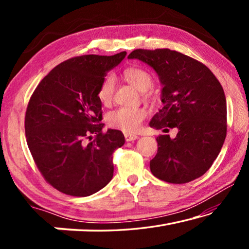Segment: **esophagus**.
I'll return each instance as SVG.
<instances>
[{
    "label": "esophagus",
    "instance_id": "34e87169",
    "mask_svg": "<svg viewBox=\"0 0 249 249\" xmlns=\"http://www.w3.org/2000/svg\"><path fill=\"white\" fill-rule=\"evenodd\" d=\"M124 136H125L126 142H133V141H136L138 138L137 135H133V134H128V133H126Z\"/></svg>",
    "mask_w": 249,
    "mask_h": 249
}]
</instances>
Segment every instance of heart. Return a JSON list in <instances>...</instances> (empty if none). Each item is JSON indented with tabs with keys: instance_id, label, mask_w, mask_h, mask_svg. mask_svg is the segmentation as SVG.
<instances>
[{
	"instance_id": "1",
	"label": "heart",
	"mask_w": 249,
	"mask_h": 249,
	"mask_svg": "<svg viewBox=\"0 0 249 249\" xmlns=\"http://www.w3.org/2000/svg\"><path fill=\"white\" fill-rule=\"evenodd\" d=\"M127 81L136 88L137 90L146 92L153 87L154 79L149 72L142 68H129L125 71ZM115 89V77L113 74L107 75L103 80L99 90V99L103 104L111 102ZM144 109L136 107H120L115 111L109 112L107 117V124L113 128L120 129L125 133H135L145 119Z\"/></svg>"
}]
</instances>
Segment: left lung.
<instances>
[{
	"label": "left lung",
	"mask_w": 249,
	"mask_h": 249,
	"mask_svg": "<svg viewBox=\"0 0 249 249\" xmlns=\"http://www.w3.org/2000/svg\"><path fill=\"white\" fill-rule=\"evenodd\" d=\"M137 59L155 70L161 83L162 107L149 122L155 129L178 130L157 137L150 170L170 183H187L203 176L220 154L226 137L224 90L208 67L170 49H136Z\"/></svg>",
	"instance_id": "left-lung-1"
}]
</instances>
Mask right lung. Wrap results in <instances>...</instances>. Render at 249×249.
<instances>
[{
	"label": "right lung",
	"mask_w": 249,
	"mask_h": 249,
	"mask_svg": "<svg viewBox=\"0 0 249 249\" xmlns=\"http://www.w3.org/2000/svg\"><path fill=\"white\" fill-rule=\"evenodd\" d=\"M126 52L68 59L41 80L25 116L27 145L41 175L58 191L89 196L113 178L112 154L124 145L117 129L103 133L99 90ZM95 140L85 142L87 138Z\"/></svg>",
	"instance_id": "1"
}]
</instances>
